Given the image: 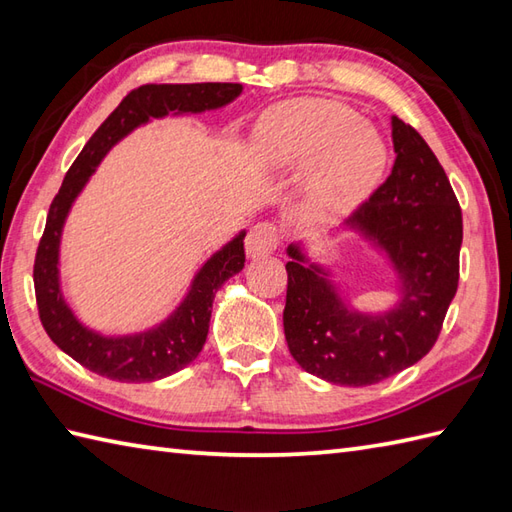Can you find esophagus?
<instances>
[{
    "instance_id": "34e87169",
    "label": "esophagus",
    "mask_w": 512,
    "mask_h": 512,
    "mask_svg": "<svg viewBox=\"0 0 512 512\" xmlns=\"http://www.w3.org/2000/svg\"><path fill=\"white\" fill-rule=\"evenodd\" d=\"M279 244V231L275 224L270 222H259L253 228H250V233L246 237V255L248 257H266L273 253Z\"/></svg>"
}]
</instances>
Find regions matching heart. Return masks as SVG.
Here are the masks:
<instances>
[{
	"instance_id": "b5f03b06",
	"label": "heart",
	"mask_w": 512,
	"mask_h": 512,
	"mask_svg": "<svg viewBox=\"0 0 512 512\" xmlns=\"http://www.w3.org/2000/svg\"><path fill=\"white\" fill-rule=\"evenodd\" d=\"M255 158L268 171L306 167L301 215L325 224L350 213L383 171L376 129L350 107L325 99H292L268 110L255 129Z\"/></svg>"
}]
</instances>
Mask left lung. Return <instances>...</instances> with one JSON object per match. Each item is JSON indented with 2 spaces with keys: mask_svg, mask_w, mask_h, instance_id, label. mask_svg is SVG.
Masks as SVG:
<instances>
[{
  "mask_svg": "<svg viewBox=\"0 0 512 512\" xmlns=\"http://www.w3.org/2000/svg\"><path fill=\"white\" fill-rule=\"evenodd\" d=\"M396 160L347 228L385 250L402 295L387 312L347 308L328 273L308 264L299 244L290 262L284 332L292 358L334 385L363 387L418 363L438 341L458 290L462 209L431 147L391 116Z\"/></svg>",
  "mask_w": 512,
  "mask_h": 512,
  "instance_id": "1",
  "label": "left lung"
}]
</instances>
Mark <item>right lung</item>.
<instances>
[{
    "label": "right lung",
    "mask_w": 512,
    "mask_h": 512,
    "mask_svg": "<svg viewBox=\"0 0 512 512\" xmlns=\"http://www.w3.org/2000/svg\"><path fill=\"white\" fill-rule=\"evenodd\" d=\"M242 94L239 83H149L129 92L105 118L88 145L65 173L59 193L50 204L46 231L35 257V295L43 330L57 347L94 374L121 383H151L176 374L202 352L209 334L215 292L228 277L244 268V231L235 235L195 275L187 297L176 312L156 328L127 336H103L74 317L63 299L59 281L61 231L72 202L90 180L94 169L118 140L149 118L167 114H200L224 107Z\"/></svg>",
    "instance_id": "add662e5"
}]
</instances>
